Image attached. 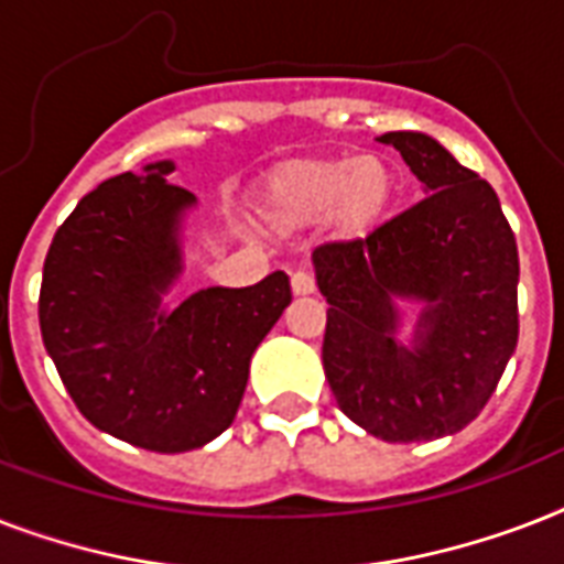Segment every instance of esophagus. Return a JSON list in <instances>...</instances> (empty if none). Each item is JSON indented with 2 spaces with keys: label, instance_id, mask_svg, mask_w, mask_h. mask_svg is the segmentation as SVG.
Masks as SVG:
<instances>
[{
  "label": "esophagus",
  "instance_id": "esophagus-1",
  "mask_svg": "<svg viewBox=\"0 0 564 564\" xmlns=\"http://www.w3.org/2000/svg\"><path fill=\"white\" fill-rule=\"evenodd\" d=\"M292 292L295 295H313L316 292V278L310 272H292Z\"/></svg>",
  "mask_w": 564,
  "mask_h": 564
}]
</instances>
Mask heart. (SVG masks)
I'll return each mask as SVG.
<instances>
[{"mask_svg":"<svg viewBox=\"0 0 564 564\" xmlns=\"http://www.w3.org/2000/svg\"><path fill=\"white\" fill-rule=\"evenodd\" d=\"M392 163L380 154L316 158L281 166L260 189V216L272 228L292 230L330 216L343 237H366L394 202Z\"/></svg>","mask_w":564,"mask_h":564,"instance_id":"b5f03b06","label":"heart"}]
</instances>
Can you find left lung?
<instances>
[{"label":"left lung","instance_id":"1","mask_svg":"<svg viewBox=\"0 0 564 564\" xmlns=\"http://www.w3.org/2000/svg\"><path fill=\"white\" fill-rule=\"evenodd\" d=\"M427 198L366 239L313 251L327 299L322 362L339 410L383 442L471 424L518 343V246L495 189L419 131H389ZM398 300L425 304L410 349Z\"/></svg>","mask_w":564,"mask_h":564}]
</instances>
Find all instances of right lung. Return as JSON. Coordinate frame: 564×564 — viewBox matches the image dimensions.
Segmentation results:
<instances>
[{
	"label": "right lung",
	"instance_id": "right-lung-1",
	"mask_svg": "<svg viewBox=\"0 0 564 564\" xmlns=\"http://www.w3.org/2000/svg\"><path fill=\"white\" fill-rule=\"evenodd\" d=\"M172 161L122 172L87 193L57 228L40 283V334L93 427L128 445L184 454L230 427L257 345L290 307V278L207 286L175 310L181 219L195 195Z\"/></svg>",
	"mask_w": 564,
	"mask_h": 564
}]
</instances>
